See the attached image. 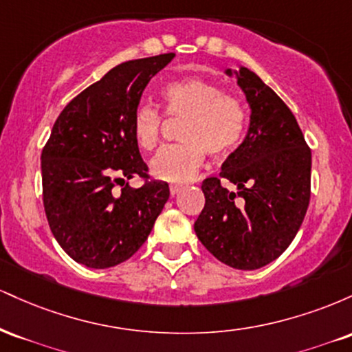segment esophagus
<instances>
[{"mask_svg": "<svg viewBox=\"0 0 352 352\" xmlns=\"http://www.w3.org/2000/svg\"><path fill=\"white\" fill-rule=\"evenodd\" d=\"M182 190L180 185H170V195H177Z\"/></svg>", "mask_w": 352, "mask_h": 352, "instance_id": "1", "label": "esophagus"}]
</instances>
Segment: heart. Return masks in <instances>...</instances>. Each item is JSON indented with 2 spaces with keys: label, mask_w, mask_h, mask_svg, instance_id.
Instances as JSON below:
<instances>
[{
  "label": "heart",
  "mask_w": 352,
  "mask_h": 352,
  "mask_svg": "<svg viewBox=\"0 0 352 352\" xmlns=\"http://www.w3.org/2000/svg\"><path fill=\"white\" fill-rule=\"evenodd\" d=\"M164 112L184 119L182 144L165 147L152 160V175L164 182L184 184L204 165L205 153L221 159L240 145L245 135L246 116L240 100L221 94L208 80L190 78L168 82L162 89ZM162 114L159 109L140 104L132 114V134L142 151L151 152L160 142Z\"/></svg>",
  "instance_id": "1"
}]
</instances>
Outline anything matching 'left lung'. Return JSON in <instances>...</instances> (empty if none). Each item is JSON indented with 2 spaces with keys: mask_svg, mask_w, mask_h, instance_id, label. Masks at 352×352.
<instances>
[{
  "mask_svg": "<svg viewBox=\"0 0 352 352\" xmlns=\"http://www.w3.org/2000/svg\"><path fill=\"white\" fill-rule=\"evenodd\" d=\"M235 72L252 116L245 140L201 184L205 207L197 236L221 263L258 270L272 263L296 236L311 197V151L280 96L246 67ZM228 179L233 192L221 185Z\"/></svg>",
  "mask_w": 352,
  "mask_h": 352,
  "instance_id": "8db88e82",
  "label": "left lung"
}]
</instances>
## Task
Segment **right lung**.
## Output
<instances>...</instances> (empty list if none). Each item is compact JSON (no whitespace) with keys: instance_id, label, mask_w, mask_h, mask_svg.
<instances>
[{"instance_id":"obj_1","label":"right lung","mask_w":352,"mask_h":352,"mask_svg":"<svg viewBox=\"0 0 352 352\" xmlns=\"http://www.w3.org/2000/svg\"><path fill=\"white\" fill-rule=\"evenodd\" d=\"M173 52L112 67L63 109L41 153L43 204L60 248L87 268L129 260L152 232L168 184L151 180L132 134L145 86ZM139 175L142 188L125 179ZM123 187L117 194L115 187Z\"/></svg>"}]
</instances>
